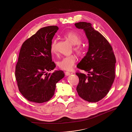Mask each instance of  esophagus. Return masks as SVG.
I'll list each match as a JSON object with an SVG mask.
<instances>
[{"label":"esophagus","instance_id":"1","mask_svg":"<svg viewBox=\"0 0 132 132\" xmlns=\"http://www.w3.org/2000/svg\"><path fill=\"white\" fill-rule=\"evenodd\" d=\"M65 74L66 75V76H69L71 74H70V73L69 72H65Z\"/></svg>","mask_w":132,"mask_h":132}]
</instances>
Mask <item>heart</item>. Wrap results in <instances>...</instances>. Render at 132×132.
<instances>
[{
  "mask_svg": "<svg viewBox=\"0 0 132 132\" xmlns=\"http://www.w3.org/2000/svg\"><path fill=\"white\" fill-rule=\"evenodd\" d=\"M65 38L73 45H75L74 50L78 55H82L85 52V48L81 45L82 38L75 31H70L65 35ZM57 41L54 40L50 46V51L52 53L55 54L56 52ZM76 57L74 55L65 57L58 62L57 65L60 69L69 71L73 68L76 62Z\"/></svg>",
  "mask_w": 132,
  "mask_h": 132,
  "instance_id": "obj_1",
  "label": "heart"
}]
</instances>
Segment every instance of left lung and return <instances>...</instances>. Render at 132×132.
<instances>
[{
	"mask_svg": "<svg viewBox=\"0 0 132 132\" xmlns=\"http://www.w3.org/2000/svg\"><path fill=\"white\" fill-rule=\"evenodd\" d=\"M75 25L84 31L88 41V52L77 66L88 74L76 73L79 78L76 90L85 101L96 102L106 95L112 86L116 58L111 45L90 23L80 22Z\"/></svg>",
	"mask_w": 132,
	"mask_h": 132,
	"instance_id": "8db88e82",
	"label": "left lung"
}]
</instances>
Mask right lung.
Instances as JSON below:
<instances>
[{"label": "right lung", "instance_id": "1", "mask_svg": "<svg viewBox=\"0 0 132 132\" xmlns=\"http://www.w3.org/2000/svg\"><path fill=\"white\" fill-rule=\"evenodd\" d=\"M58 29L55 26L42 28L21 46L15 77L20 92L28 101L38 103L50 101L57 82L65 76L61 70L46 72L56 67L52 61L50 46Z\"/></svg>", "mask_w": 132, "mask_h": 132}]
</instances>
